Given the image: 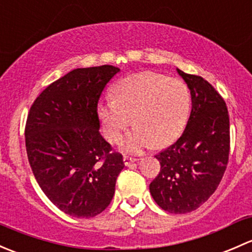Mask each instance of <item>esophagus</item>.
I'll use <instances>...</instances> for the list:
<instances>
[{"label": "esophagus", "instance_id": "1", "mask_svg": "<svg viewBox=\"0 0 252 252\" xmlns=\"http://www.w3.org/2000/svg\"><path fill=\"white\" fill-rule=\"evenodd\" d=\"M138 161V158H135V157H130V156H123V162L126 166H129V164L134 163V162Z\"/></svg>", "mask_w": 252, "mask_h": 252}]
</instances>
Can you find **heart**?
Wrapping results in <instances>:
<instances>
[{"instance_id":"heart-1","label":"heart","mask_w":252,"mask_h":252,"mask_svg":"<svg viewBox=\"0 0 252 252\" xmlns=\"http://www.w3.org/2000/svg\"><path fill=\"white\" fill-rule=\"evenodd\" d=\"M114 98L98 105V117L108 141L117 142L130 126L133 133L121 142L124 151L136 152L154 145L166 146L184 129L190 112V91L179 79L156 73H140L122 79Z\"/></svg>"}]
</instances>
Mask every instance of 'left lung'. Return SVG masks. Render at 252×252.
<instances>
[{"instance_id":"1","label":"left lung","mask_w":252,"mask_h":252,"mask_svg":"<svg viewBox=\"0 0 252 252\" xmlns=\"http://www.w3.org/2000/svg\"><path fill=\"white\" fill-rule=\"evenodd\" d=\"M177 72L190 90L191 112L182 136L155 156L161 171L150 192L167 212L188 213L207 201L222 180L229 157V116L208 81Z\"/></svg>"}]
</instances>
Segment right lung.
<instances>
[{
    "label": "right lung",
    "instance_id": "obj_1",
    "mask_svg": "<svg viewBox=\"0 0 252 252\" xmlns=\"http://www.w3.org/2000/svg\"><path fill=\"white\" fill-rule=\"evenodd\" d=\"M119 68H77L48 85L32 103L25 147L35 179L53 205L90 218L110 205L123 157L100 134L97 102Z\"/></svg>",
    "mask_w": 252,
    "mask_h": 252
}]
</instances>
